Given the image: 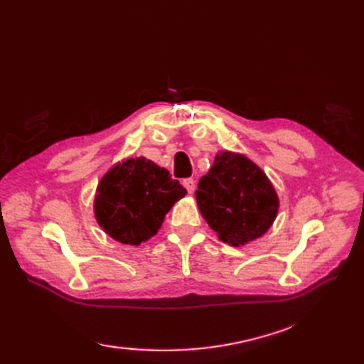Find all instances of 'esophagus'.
<instances>
[{
	"label": "esophagus",
	"instance_id": "esophagus-1",
	"mask_svg": "<svg viewBox=\"0 0 364 364\" xmlns=\"http://www.w3.org/2000/svg\"><path fill=\"white\" fill-rule=\"evenodd\" d=\"M182 183H183V186L186 188V191H188L190 194L194 191V186H196L194 179H191V178H188V179H183V181H182Z\"/></svg>",
	"mask_w": 364,
	"mask_h": 364
}]
</instances>
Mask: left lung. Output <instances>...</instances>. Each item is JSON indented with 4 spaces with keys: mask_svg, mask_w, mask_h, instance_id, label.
Listing matches in <instances>:
<instances>
[{
    "mask_svg": "<svg viewBox=\"0 0 364 364\" xmlns=\"http://www.w3.org/2000/svg\"><path fill=\"white\" fill-rule=\"evenodd\" d=\"M196 200L218 238L234 247L267 232L279 200L267 176L245 155L222 151L199 181Z\"/></svg>",
    "mask_w": 364,
    "mask_h": 364,
    "instance_id": "left-lung-1",
    "label": "left lung"
}]
</instances>
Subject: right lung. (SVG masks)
Returning a JSON list of instances; mask_svg holds the SVG:
<instances>
[{
    "mask_svg": "<svg viewBox=\"0 0 364 364\" xmlns=\"http://www.w3.org/2000/svg\"><path fill=\"white\" fill-rule=\"evenodd\" d=\"M185 194L179 181L155 162L126 159L98 183L95 218L114 240L138 246L158 232L165 214Z\"/></svg>",
    "mask_w": 364,
    "mask_h": 364,
    "instance_id": "obj_1",
    "label": "right lung"
}]
</instances>
